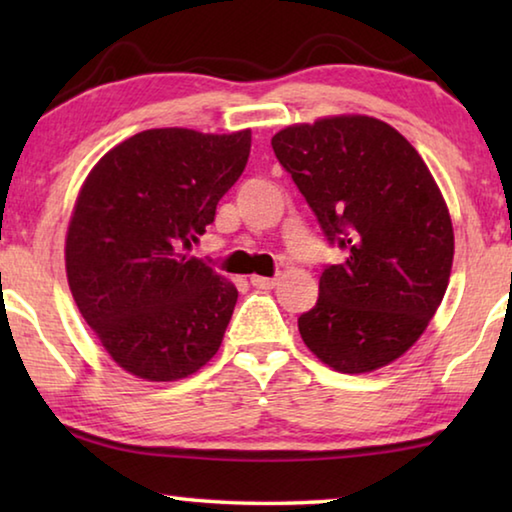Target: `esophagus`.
Instances as JSON below:
<instances>
[{
	"instance_id": "esophagus-1",
	"label": "esophagus",
	"mask_w": 512,
	"mask_h": 512,
	"mask_svg": "<svg viewBox=\"0 0 512 512\" xmlns=\"http://www.w3.org/2000/svg\"><path fill=\"white\" fill-rule=\"evenodd\" d=\"M250 284H253L255 289H273L277 280L275 277H262V275H253L250 277Z\"/></svg>"
}]
</instances>
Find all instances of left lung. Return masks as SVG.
Here are the masks:
<instances>
[{"mask_svg": "<svg viewBox=\"0 0 512 512\" xmlns=\"http://www.w3.org/2000/svg\"><path fill=\"white\" fill-rule=\"evenodd\" d=\"M271 146L329 246L302 341L339 372H370L411 348L447 291L454 230L418 151L384 121L348 115L289 126Z\"/></svg>", "mask_w": 512, "mask_h": 512, "instance_id": "left-lung-1", "label": "left lung"}]
</instances>
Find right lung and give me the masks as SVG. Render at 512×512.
I'll list each match as a JSON object with an SVG mask.
<instances>
[{
    "instance_id": "add662e5",
    "label": "right lung",
    "mask_w": 512,
    "mask_h": 512,
    "mask_svg": "<svg viewBox=\"0 0 512 512\" xmlns=\"http://www.w3.org/2000/svg\"><path fill=\"white\" fill-rule=\"evenodd\" d=\"M250 155V131L153 128L90 171L65 241L81 316L121 368L149 381L194 375L223 341L235 284L189 250Z\"/></svg>"
}]
</instances>
